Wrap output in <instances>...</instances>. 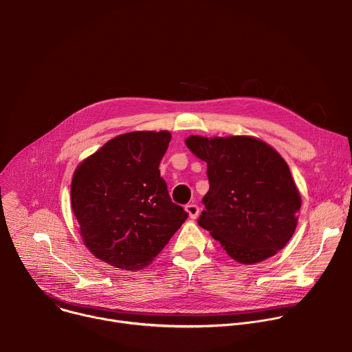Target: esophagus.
<instances>
[{
	"label": "esophagus",
	"instance_id": "esophagus-1",
	"mask_svg": "<svg viewBox=\"0 0 352 352\" xmlns=\"http://www.w3.org/2000/svg\"><path fill=\"white\" fill-rule=\"evenodd\" d=\"M185 209H186V213L189 214V219L195 220V219L199 216V208H197L196 205L190 204V205H188Z\"/></svg>",
	"mask_w": 352,
	"mask_h": 352
}]
</instances>
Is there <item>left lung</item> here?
Wrapping results in <instances>:
<instances>
[{
	"label": "left lung",
	"instance_id": "left-lung-1",
	"mask_svg": "<svg viewBox=\"0 0 352 352\" xmlns=\"http://www.w3.org/2000/svg\"><path fill=\"white\" fill-rule=\"evenodd\" d=\"M185 143L208 163L210 188L197 224L242 265L274 256L291 239L300 209L285 160L266 142L246 135H192Z\"/></svg>",
	"mask_w": 352,
	"mask_h": 352
}]
</instances>
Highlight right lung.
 <instances>
[{"instance_id": "obj_1", "label": "right lung", "mask_w": 352, "mask_h": 352, "mask_svg": "<svg viewBox=\"0 0 352 352\" xmlns=\"http://www.w3.org/2000/svg\"><path fill=\"white\" fill-rule=\"evenodd\" d=\"M170 140L168 131L122 133L76 167L71 208L97 259L124 270L143 269L186 220L160 177Z\"/></svg>"}]
</instances>
